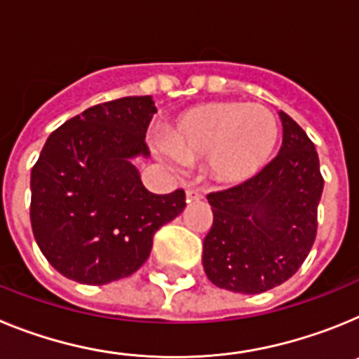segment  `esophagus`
I'll list each match as a JSON object with an SVG mask.
<instances>
[{
  "mask_svg": "<svg viewBox=\"0 0 359 359\" xmlns=\"http://www.w3.org/2000/svg\"><path fill=\"white\" fill-rule=\"evenodd\" d=\"M199 199H203V194L199 192V190H196V189L187 190V201L192 203V201H199Z\"/></svg>",
  "mask_w": 359,
  "mask_h": 359,
  "instance_id": "34e87169",
  "label": "esophagus"
}]
</instances>
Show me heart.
<instances>
[{
  "instance_id": "obj_1",
  "label": "heart",
  "mask_w": 359,
  "mask_h": 359,
  "mask_svg": "<svg viewBox=\"0 0 359 359\" xmlns=\"http://www.w3.org/2000/svg\"><path fill=\"white\" fill-rule=\"evenodd\" d=\"M278 140L277 118L261 104L212 102L189 111L169 131L167 147L183 161L208 158L210 170L226 182L264 167Z\"/></svg>"
}]
</instances>
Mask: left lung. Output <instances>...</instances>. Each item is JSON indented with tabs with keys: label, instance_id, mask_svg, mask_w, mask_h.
<instances>
[{
	"label": "left lung",
	"instance_id": "left-lung-1",
	"mask_svg": "<svg viewBox=\"0 0 359 359\" xmlns=\"http://www.w3.org/2000/svg\"><path fill=\"white\" fill-rule=\"evenodd\" d=\"M280 152L246 182L207 196L214 221L203 268L217 287L264 293L293 277L318 228L323 177L318 152L300 126L278 111Z\"/></svg>",
	"mask_w": 359,
	"mask_h": 359
}]
</instances>
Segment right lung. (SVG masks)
Segmentation results:
<instances>
[{
    "mask_svg": "<svg viewBox=\"0 0 359 359\" xmlns=\"http://www.w3.org/2000/svg\"><path fill=\"white\" fill-rule=\"evenodd\" d=\"M149 95L97 104L50 135L32 167L30 221L46 261L102 286L147 261L152 237L185 208V192L152 194L131 158L147 156Z\"/></svg>",
    "mask_w": 359,
    "mask_h": 359,
    "instance_id": "obj_1",
    "label": "right lung"
}]
</instances>
